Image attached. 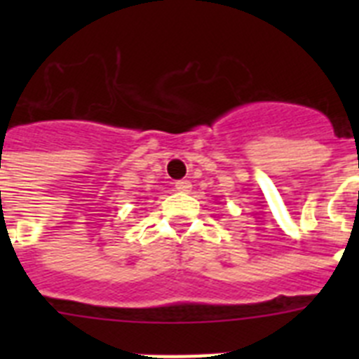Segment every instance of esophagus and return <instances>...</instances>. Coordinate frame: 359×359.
Listing matches in <instances>:
<instances>
[{
	"instance_id": "esophagus-1",
	"label": "esophagus",
	"mask_w": 359,
	"mask_h": 359,
	"mask_svg": "<svg viewBox=\"0 0 359 359\" xmlns=\"http://www.w3.org/2000/svg\"><path fill=\"white\" fill-rule=\"evenodd\" d=\"M190 189H192V185H190L189 180H180V182H176L177 192H190Z\"/></svg>"
}]
</instances>
